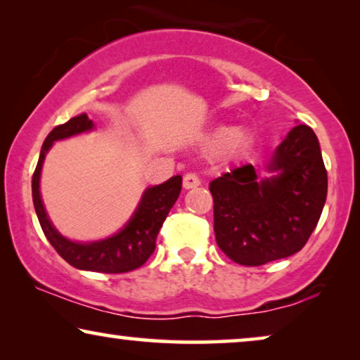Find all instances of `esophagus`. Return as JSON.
Segmentation results:
<instances>
[{
	"label": "esophagus",
	"instance_id": "34e87169",
	"mask_svg": "<svg viewBox=\"0 0 360 360\" xmlns=\"http://www.w3.org/2000/svg\"><path fill=\"white\" fill-rule=\"evenodd\" d=\"M200 179L196 176L195 174H186L184 176V188L185 190H191V188H196V186H200Z\"/></svg>",
	"mask_w": 360,
	"mask_h": 360
}]
</instances>
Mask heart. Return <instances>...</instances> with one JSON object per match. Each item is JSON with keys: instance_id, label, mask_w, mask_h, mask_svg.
Listing matches in <instances>:
<instances>
[{"instance_id": "heart-1", "label": "heart", "mask_w": 360, "mask_h": 360, "mask_svg": "<svg viewBox=\"0 0 360 360\" xmlns=\"http://www.w3.org/2000/svg\"><path fill=\"white\" fill-rule=\"evenodd\" d=\"M201 144L210 152H221L226 159H233L244 150L248 136L233 126H218L203 137Z\"/></svg>"}]
</instances>
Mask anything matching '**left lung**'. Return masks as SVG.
<instances>
[{
    "mask_svg": "<svg viewBox=\"0 0 360 360\" xmlns=\"http://www.w3.org/2000/svg\"><path fill=\"white\" fill-rule=\"evenodd\" d=\"M260 176L243 165L210 184L219 249L240 265H264L297 254L316 228L328 195L318 137L297 124Z\"/></svg>",
    "mask_w": 360,
    "mask_h": 360,
    "instance_id": "obj_1",
    "label": "left lung"
}]
</instances>
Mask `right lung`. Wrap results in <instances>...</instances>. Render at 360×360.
<instances>
[{
    "instance_id": "right-lung-1",
    "label": "right lung",
    "mask_w": 360,
    "mask_h": 360,
    "mask_svg": "<svg viewBox=\"0 0 360 360\" xmlns=\"http://www.w3.org/2000/svg\"><path fill=\"white\" fill-rule=\"evenodd\" d=\"M93 127H95L93 121L83 112V115L72 117L65 124L53 127L49 132L32 175L34 208H36L39 223H41L47 240L72 267L101 274L131 272V270L144 265L146 260L154 252L157 234H159L167 214L180 195L181 175H175L164 184L147 188L142 193V198L131 219L127 221L120 233L111 236V238L93 240V243H77V240L67 239L65 236H62L53 228L47 211L44 208L41 188H39L41 186L42 164L53 142L88 132Z\"/></svg>"
}]
</instances>
